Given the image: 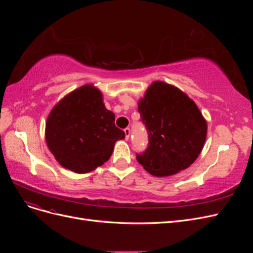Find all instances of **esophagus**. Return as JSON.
<instances>
[{
    "mask_svg": "<svg viewBox=\"0 0 253 253\" xmlns=\"http://www.w3.org/2000/svg\"><path fill=\"white\" fill-rule=\"evenodd\" d=\"M125 134H126V140H127L129 138V134H131V129H129V127L125 128Z\"/></svg>",
    "mask_w": 253,
    "mask_h": 253,
    "instance_id": "esophagus-1",
    "label": "esophagus"
}]
</instances>
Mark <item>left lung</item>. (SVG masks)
<instances>
[{"instance_id":"left-lung-1","label":"left lung","mask_w":253,"mask_h":253,"mask_svg":"<svg viewBox=\"0 0 253 253\" xmlns=\"http://www.w3.org/2000/svg\"><path fill=\"white\" fill-rule=\"evenodd\" d=\"M148 147L136 158L155 176H169L192 165L204 147L207 122L194 101L177 87L156 81L138 102Z\"/></svg>"}]
</instances>
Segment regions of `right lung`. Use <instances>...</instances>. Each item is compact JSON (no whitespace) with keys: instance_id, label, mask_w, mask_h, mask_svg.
Returning <instances> with one entry per match:
<instances>
[{"instance_id":"obj_1","label":"right lung","mask_w":253,"mask_h":253,"mask_svg":"<svg viewBox=\"0 0 253 253\" xmlns=\"http://www.w3.org/2000/svg\"><path fill=\"white\" fill-rule=\"evenodd\" d=\"M45 136L61 166L87 173L108 162L115 142L126 134L115 126V115L105 109L100 90L84 85L52 109Z\"/></svg>"}]
</instances>
